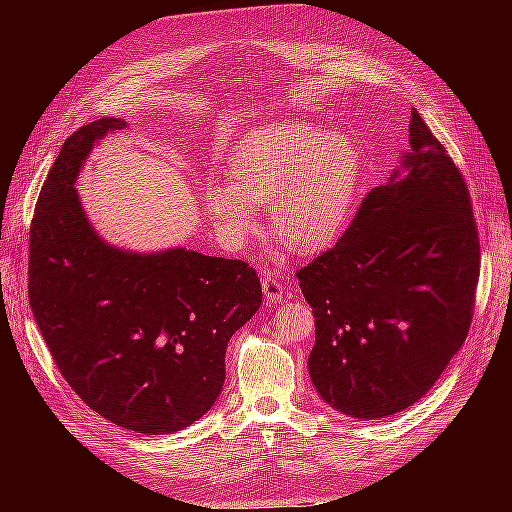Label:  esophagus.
I'll return each instance as SVG.
<instances>
[{
	"label": "esophagus",
	"mask_w": 512,
	"mask_h": 512,
	"mask_svg": "<svg viewBox=\"0 0 512 512\" xmlns=\"http://www.w3.org/2000/svg\"><path fill=\"white\" fill-rule=\"evenodd\" d=\"M261 288H263V294L270 303H282L284 297H286V290H284V286H282V282L276 274H267L261 280Z\"/></svg>",
	"instance_id": "34e87169"
}]
</instances>
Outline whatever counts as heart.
<instances>
[{
    "label": "heart",
    "mask_w": 512,
    "mask_h": 512,
    "mask_svg": "<svg viewBox=\"0 0 512 512\" xmlns=\"http://www.w3.org/2000/svg\"><path fill=\"white\" fill-rule=\"evenodd\" d=\"M230 184L207 188V211L220 230L242 240L257 232L253 207H272L282 245L324 249L351 213L361 176L355 143L317 124H276L249 137L230 159Z\"/></svg>",
    "instance_id": "b5f03b06"
}]
</instances>
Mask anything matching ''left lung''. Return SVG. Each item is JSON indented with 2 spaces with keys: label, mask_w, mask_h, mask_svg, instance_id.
<instances>
[{
  "label": "left lung",
  "mask_w": 512,
  "mask_h": 512,
  "mask_svg": "<svg viewBox=\"0 0 512 512\" xmlns=\"http://www.w3.org/2000/svg\"><path fill=\"white\" fill-rule=\"evenodd\" d=\"M409 147L407 174L371 188L336 245L297 272L315 317L313 386L359 419L415 405L475 309L481 253L467 182L417 110Z\"/></svg>",
  "instance_id": "left-lung-1"
}]
</instances>
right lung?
I'll return each mask as SVG.
<instances>
[{
	"instance_id": "obj_1",
	"label": "right lung",
	"mask_w": 512,
	"mask_h": 512,
	"mask_svg": "<svg viewBox=\"0 0 512 512\" xmlns=\"http://www.w3.org/2000/svg\"><path fill=\"white\" fill-rule=\"evenodd\" d=\"M101 118L66 139L31 222L29 303L68 386L95 413L139 434H172L218 398L226 346L261 305L240 259L114 249L89 226L74 180L93 143L122 128Z\"/></svg>"
}]
</instances>
